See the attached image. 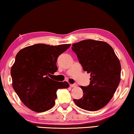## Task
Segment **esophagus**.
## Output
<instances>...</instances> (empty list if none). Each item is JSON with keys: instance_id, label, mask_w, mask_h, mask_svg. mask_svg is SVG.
<instances>
[{"instance_id": "1", "label": "esophagus", "mask_w": 134, "mask_h": 134, "mask_svg": "<svg viewBox=\"0 0 134 134\" xmlns=\"http://www.w3.org/2000/svg\"><path fill=\"white\" fill-rule=\"evenodd\" d=\"M70 87L71 88H75V87H77V85L76 83H74V84H70Z\"/></svg>"}]
</instances>
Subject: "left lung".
<instances>
[{
  "instance_id": "left-lung-1",
  "label": "left lung",
  "mask_w": 134,
  "mask_h": 134,
  "mask_svg": "<svg viewBox=\"0 0 134 134\" xmlns=\"http://www.w3.org/2000/svg\"><path fill=\"white\" fill-rule=\"evenodd\" d=\"M83 71L90 74L87 87L81 86L83 97L74 99L79 107L98 110L113 98L121 79V64L110 45L102 41L85 40L72 44Z\"/></svg>"
}]
</instances>
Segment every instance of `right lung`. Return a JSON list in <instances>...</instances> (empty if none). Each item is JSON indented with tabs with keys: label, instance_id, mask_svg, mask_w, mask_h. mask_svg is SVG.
Here are the masks:
<instances>
[{
	"label": "right lung",
	"instance_id": "obj_1",
	"mask_svg": "<svg viewBox=\"0 0 134 134\" xmlns=\"http://www.w3.org/2000/svg\"><path fill=\"white\" fill-rule=\"evenodd\" d=\"M70 44L50 46L37 44L25 47L16 55L11 68L12 86L24 104L36 112L54 107L59 88L69 87L67 82H57L52 77L57 70L58 56Z\"/></svg>",
	"mask_w": 134,
	"mask_h": 134
}]
</instances>
